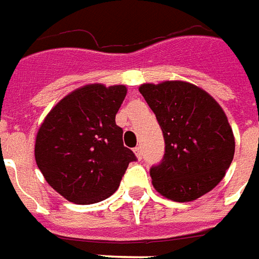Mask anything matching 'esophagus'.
<instances>
[{
  "mask_svg": "<svg viewBox=\"0 0 259 259\" xmlns=\"http://www.w3.org/2000/svg\"><path fill=\"white\" fill-rule=\"evenodd\" d=\"M134 152H135V154H137V157L139 160L142 158V146H137V148L134 149Z\"/></svg>",
  "mask_w": 259,
  "mask_h": 259,
  "instance_id": "obj_1",
  "label": "esophagus"
}]
</instances>
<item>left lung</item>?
<instances>
[{"mask_svg": "<svg viewBox=\"0 0 259 259\" xmlns=\"http://www.w3.org/2000/svg\"><path fill=\"white\" fill-rule=\"evenodd\" d=\"M163 131L164 156L150 168L153 186L174 201L199 199L220 184L235 154L225 113L205 91L182 81L139 88Z\"/></svg>", "mask_w": 259, "mask_h": 259, "instance_id": "obj_1", "label": "left lung"}]
</instances>
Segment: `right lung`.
<instances>
[{
    "instance_id": "right-lung-1",
    "label": "right lung",
    "mask_w": 259,
    "mask_h": 259,
    "mask_svg": "<svg viewBox=\"0 0 259 259\" xmlns=\"http://www.w3.org/2000/svg\"><path fill=\"white\" fill-rule=\"evenodd\" d=\"M127 95L124 85L91 84L63 98L39 127L35 161L45 181L65 199L92 204L116 192L128 164L116 114Z\"/></svg>"
}]
</instances>
